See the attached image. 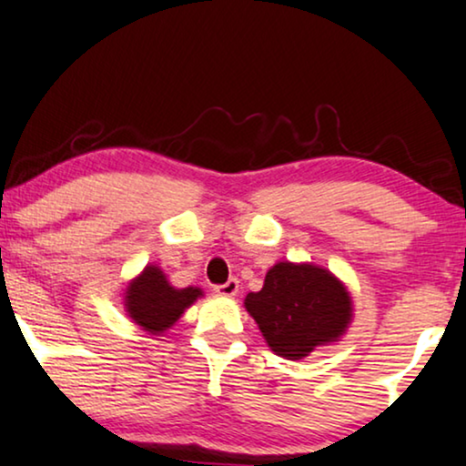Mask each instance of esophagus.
<instances>
[{"instance_id": "esophagus-1", "label": "esophagus", "mask_w": 466, "mask_h": 466, "mask_svg": "<svg viewBox=\"0 0 466 466\" xmlns=\"http://www.w3.org/2000/svg\"><path fill=\"white\" fill-rule=\"evenodd\" d=\"M215 292L219 294V297H234V294L238 292V279H228L226 284L215 286Z\"/></svg>"}]
</instances>
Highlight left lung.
Masks as SVG:
<instances>
[{
    "label": "left lung",
    "mask_w": 466,
    "mask_h": 466,
    "mask_svg": "<svg viewBox=\"0 0 466 466\" xmlns=\"http://www.w3.org/2000/svg\"><path fill=\"white\" fill-rule=\"evenodd\" d=\"M245 308L275 355L308 357L316 346L335 341L350 322V294L338 277L314 264L279 262L267 273L260 292Z\"/></svg>",
    "instance_id": "8db88e82"
}]
</instances>
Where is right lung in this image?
<instances>
[{"label":"right lung","instance_id":"add662e5","mask_svg":"<svg viewBox=\"0 0 466 466\" xmlns=\"http://www.w3.org/2000/svg\"><path fill=\"white\" fill-rule=\"evenodd\" d=\"M202 294L199 288L169 286L167 277L158 267H146L137 279L127 288L125 305L128 316L150 333H163L174 325L189 305Z\"/></svg>","mask_w":466,"mask_h":466}]
</instances>
